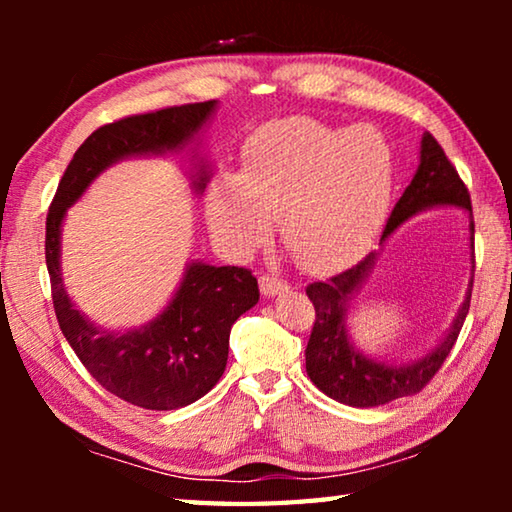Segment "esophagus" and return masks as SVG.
Returning a JSON list of instances; mask_svg holds the SVG:
<instances>
[{
	"mask_svg": "<svg viewBox=\"0 0 512 512\" xmlns=\"http://www.w3.org/2000/svg\"><path fill=\"white\" fill-rule=\"evenodd\" d=\"M259 289H262L266 298H273V296H277V293L287 291L289 284L284 280H277V277H273V275H262L259 277Z\"/></svg>",
	"mask_w": 512,
	"mask_h": 512,
	"instance_id": "esophagus-1",
	"label": "esophagus"
}]
</instances>
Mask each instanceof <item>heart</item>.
Wrapping results in <instances>:
<instances>
[{
  "label": "heart",
  "instance_id": "obj_1",
  "mask_svg": "<svg viewBox=\"0 0 512 512\" xmlns=\"http://www.w3.org/2000/svg\"><path fill=\"white\" fill-rule=\"evenodd\" d=\"M393 187L395 153L377 128L282 119L246 142L241 173L212 180L207 221L216 239L246 253L262 244L277 216V235L293 259L332 271L370 244Z\"/></svg>",
  "mask_w": 512,
  "mask_h": 512
}]
</instances>
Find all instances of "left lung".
Here are the masks:
<instances>
[{
  "label": "left lung",
  "mask_w": 512,
  "mask_h": 512,
  "mask_svg": "<svg viewBox=\"0 0 512 512\" xmlns=\"http://www.w3.org/2000/svg\"><path fill=\"white\" fill-rule=\"evenodd\" d=\"M431 207H463L470 214V250H472V280L467 284L465 302L458 309L452 327L436 348L424 354L418 361L409 363H386L366 357L361 350L354 348L348 336V309L354 293L361 289L372 268H375L377 255L370 253L361 259L357 266L348 268L339 275L329 277L327 282H314L307 287V296L314 302L316 320L311 329L305 359L307 375L314 384L332 400L357 406V409H370V406L388 404L400 397L420 393L429 384L433 375L443 366L447 354L452 352L454 343L461 334L467 309H470L472 282H474V219L470 192L458 176L454 164L447 160L443 146L436 142L431 133L422 135L420 142V164L404 189L400 201L395 203L391 219H388L381 244L400 228L404 221L418 212L431 210Z\"/></svg>",
  "instance_id": "8db88e82"
}]
</instances>
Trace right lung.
Masks as SVG:
<instances>
[{"label": "right lung", "instance_id": "obj_1", "mask_svg": "<svg viewBox=\"0 0 512 512\" xmlns=\"http://www.w3.org/2000/svg\"><path fill=\"white\" fill-rule=\"evenodd\" d=\"M216 101L187 103L112 121L85 140L60 178L47 214L45 257L58 325L76 357L108 393L151 411H171L210 393L228 363L230 329L257 305L255 275L239 266L187 264L183 282L162 314L142 327L103 329L69 300L60 273V230L94 178L140 155L183 151L210 121ZM210 169L198 164L192 187L201 194Z\"/></svg>", "mask_w": 512, "mask_h": 512}]
</instances>
